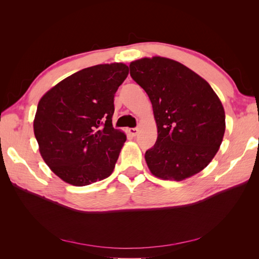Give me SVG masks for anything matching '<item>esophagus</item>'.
Returning a JSON list of instances; mask_svg holds the SVG:
<instances>
[{
  "label": "esophagus",
  "mask_w": 259,
  "mask_h": 259,
  "mask_svg": "<svg viewBox=\"0 0 259 259\" xmlns=\"http://www.w3.org/2000/svg\"><path fill=\"white\" fill-rule=\"evenodd\" d=\"M128 132H130V134L132 136H136L138 133H139V128L138 127H133V128H130Z\"/></svg>",
  "instance_id": "34e87169"
}]
</instances>
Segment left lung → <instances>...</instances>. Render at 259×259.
Listing matches in <instances>:
<instances>
[{"label":"left lung","instance_id":"8db88e82","mask_svg":"<svg viewBox=\"0 0 259 259\" xmlns=\"http://www.w3.org/2000/svg\"><path fill=\"white\" fill-rule=\"evenodd\" d=\"M131 76L150 99L158 126L145 154L151 173L184 180L208 165L222 145L225 110L210 85L180 62L164 57L131 62Z\"/></svg>","mask_w":259,"mask_h":259}]
</instances>
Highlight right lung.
Instances as JSON below:
<instances>
[{"label":"right lung","instance_id":"1","mask_svg":"<svg viewBox=\"0 0 259 259\" xmlns=\"http://www.w3.org/2000/svg\"><path fill=\"white\" fill-rule=\"evenodd\" d=\"M127 74L121 62L85 68L38 101L33 128L40 153L64 182L88 186L112 174L126 140L112 126L113 99Z\"/></svg>","mask_w":259,"mask_h":259}]
</instances>
